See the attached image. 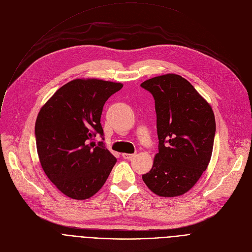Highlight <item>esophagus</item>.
Wrapping results in <instances>:
<instances>
[{"label":"esophagus","mask_w":252,"mask_h":252,"mask_svg":"<svg viewBox=\"0 0 252 252\" xmlns=\"http://www.w3.org/2000/svg\"><path fill=\"white\" fill-rule=\"evenodd\" d=\"M122 157H123L125 159H131V158L134 157V155H133V154H123Z\"/></svg>","instance_id":"34e87169"}]
</instances>
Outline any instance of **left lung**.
Here are the masks:
<instances>
[{"label":"left lung","mask_w":252,"mask_h":252,"mask_svg":"<svg viewBox=\"0 0 252 252\" xmlns=\"http://www.w3.org/2000/svg\"><path fill=\"white\" fill-rule=\"evenodd\" d=\"M156 103L158 153L142 181L156 194L188 192L209 163L215 119L209 103L183 77L167 74L143 82Z\"/></svg>","instance_id":"left-lung-1"}]
</instances>
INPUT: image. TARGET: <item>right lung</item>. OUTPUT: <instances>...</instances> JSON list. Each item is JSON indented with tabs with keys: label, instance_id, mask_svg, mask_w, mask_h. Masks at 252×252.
Here are the masks:
<instances>
[{
	"label": "right lung",
	"instance_id": "obj_1",
	"mask_svg": "<svg viewBox=\"0 0 252 252\" xmlns=\"http://www.w3.org/2000/svg\"><path fill=\"white\" fill-rule=\"evenodd\" d=\"M123 88L121 83L77 79L60 88L43 105L34 126L41 165L66 196L83 200L95 194L117 158L94 141L103 138L100 116L104 102Z\"/></svg>",
	"mask_w": 252,
	"mask_h": 252
}]
</instances>
